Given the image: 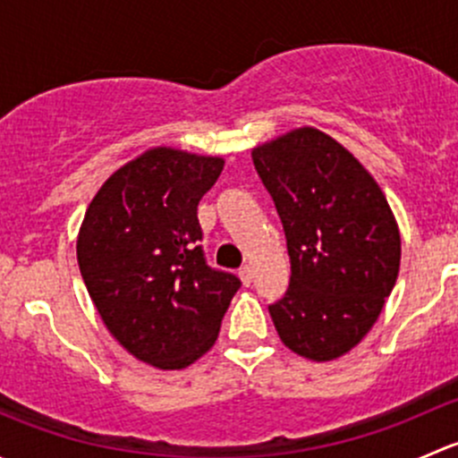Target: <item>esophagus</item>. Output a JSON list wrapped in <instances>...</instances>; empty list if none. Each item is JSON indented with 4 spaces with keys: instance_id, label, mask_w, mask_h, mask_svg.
I'll use <instances>...</instances> for the list:
<instances>
[{
    "instance_id": "obj_1",
    "label": "esophagus",
    "mask_w": 458,
    "mask_h": 458,
    "mask_svg": "<svg viewBox=\"0 0 458 458\" xmlns=\"http://www.w3.org/2000/svg\"><path fill=\"white\" fill-rule=\"evenodd\" d=\"M239 276H242V284L243 285H250L252 284V267L250 266H243L239 270Z\"/></svg>"
}]
</instances>
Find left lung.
<instances>
[{
	"instance_id": "1",
	"label": "left lung",
	"mask_w": 458,
	"mask_h": 458,
	"mask_svg": "<svg viewBox=\"0 0 458 458\" xmlns=\"http://www.w3.org/2000/svg\"><path fill=\"white\" fill-rule=\"evenodd\" d=\"M284 224L290 288L267 306L281 341L332 361L370 332L396 284L401 234L374 177L352 152L303 126L252 150Z\"/></svg>"
}]
</instances>
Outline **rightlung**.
Here are the masks:
<instances>
[{"mask_svg": "<svg viewBox=\"0 0 458 458\" xmlns=\"http://www.w3.org/2000/svg\"><path fill=\"white\" fill-rule=\"evenodd\" d=\"M221 170V157L150 148L106 179L80 228L77 261L97 312L159 370H182L215 345L242 285L199 246L197 206Z\"/></svg>", "mask_w": 458, "mask_h": 458, "instance_id": "obj_1", "label": "right lung"}]
</instances>
